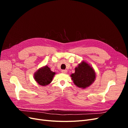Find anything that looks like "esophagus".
Here are the masks:
<instances>
[{
  "label": "esophagus",
  "instance_id": "esophagus-1",
  "mask_svg": "<svg viewBox=\"0 0 128 128\" xmlns=\"http://www.w3.org/2000/svg\"><path fill=\"white\" fill-rule=\"evenodd\" d=\"M61 72H62V73L66 74V73H67V70H66V69H63V70H61Z\"/></svg>",
  "mask_w": 128,
  "mask_h": 128
}]
</instances>
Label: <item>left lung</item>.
Segmentation results:
<instances>
[{"label":"left lung","mask_w":128,"mask_h":128,"mask_svg":"<svg viewBox=\"0 0 128 128\" xmlns=\"http://www.w3.org/2000/svg\"><path fill=\"white\" fill-rule=\"evenodd\" d=\"M73 82L79 88H86L94 82L96 74L93 68L86 62H82L75 68L71 75Z\"/></svg>","instance_id":"obj_1"}]
</instances>
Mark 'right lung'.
<instances>
[{
    "mask_svg": "<svg viewBox=\"0 0 128 128\" xmlns=\"http://www.w3.org/2000/svg\"><path fill=\"white\" fill-rule=\"evenodd\" d=\"M55 72H52L47 66L40 69L34 75V78L36 82L40 86H47L52 82L55 75Z\"/></svg>",
    "mask_w": 128,
    "mask_h": 128,
    "instance_id": "right-lung-1",
    "label": "right lung"
}]
</instances>
